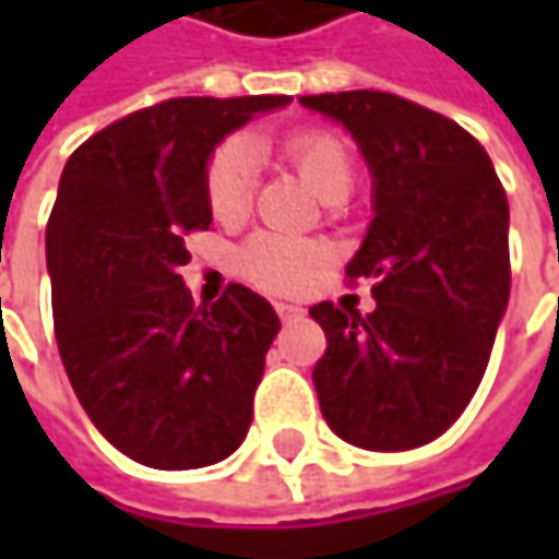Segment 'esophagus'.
<instances>
[{
	"label": "esophagus",
	"mask_w": 559,
	"mask_h": 559,
	"mask_svg": "<svg viewBox=\"0 0 559 559\" xmlns=\"http://www.w3.org/2000/svg\"><path fill=\"white\" fill-rule=\"evenodd\" d=\"M273 308H276V313H280V320H283V323H292V320H298V317H301V308H298V305H286V301H276Z\"/></svg>",
	"instance_id": "esophagus-1"
}]
</instances>
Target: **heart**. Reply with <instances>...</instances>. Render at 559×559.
<instances>
[{"mask_svg":"<svg viewBox=\"0 0 559 559\" xmlns=\"http://www.w3.org/2000/svg\"><path fill=\"white\" fill-rule=\"evenodd\" d=\"M276 152L308 180L320 199L348 192L355 180V164L330 130H298L280 140ZM254 195V162L242 142H224L214 148L204 167V199L221 224H239L251 207ZM330 251L320 242L292 239L276 233H258L239 248L236 264L251 286L273 295L301 292L320 270L326 267Z\"/></svg>","mask_w":559,"mask_h":559,"instance_id":"1","label":"heart"}]
</instances>
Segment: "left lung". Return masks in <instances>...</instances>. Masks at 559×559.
Masks as SVG:
<instances>
[{"mask_svg":"<svg viewBox=\"0 0 559 559\" xmlns=\"http://www.w3.org/2000/svg\"><path fill=\"white\" fill-rule=\"evenodd\" d=\"M301 105L342 120L373 174L376 217L345 276L373 280L376 308H311L326 333L320 411L357 448H419L476 395L507 311L504 186L479 140L411 98L352 90Z\"/></svg>","mask_w":559,"mask_h":559,"instance_id":"1","label":"left lung"}]
</instances>
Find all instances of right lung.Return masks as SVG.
Returning a JSON list of instances; mask_svg holds the SVG:
<instances>
[{
    "label": "right lung",
    "instance_id": "1",
    "mask_svg": "<svg viewBox=\"0 0 559 559\" xmlns=\"http://www.w3.org/2000/svg\"><path fill=\"white\" fill-rule=\"evenodd\" d=\"M289 96H180L93 133L64 164L46 226L58 355L83 411L118 451L199 469L246 439L280 317L239 283L207 308L180 267L211 226L214 145Z\"/></svg>",
    "mask_w": 559,
    "mask_h": 559
}]
</instances>
